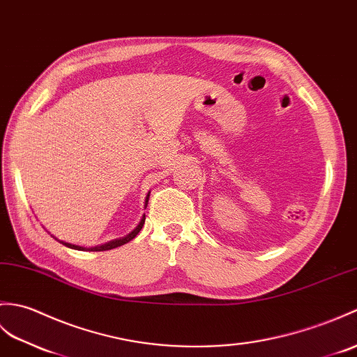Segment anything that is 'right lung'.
<instances>
[{"instance_id": "obj_1", "label": "right lung", "mask_w": 357, "mask_h": 357, "mask_svg": "<svg viewBox=\"0 0 357 357\" xmlns=\"http://www.w3.org/2000/svg\"><path fill=\"white\" fill-rule=\"evenodd\" d=\"M147 201H149V195H147V197H146V202H147ZM146 205H147V204H146ZM144 220H146V216H143V219H141V222H139V225H138L134 231H132V233H130L129 236L123 237V238H115V240H112V242H107V243L100 245V246L84 248V246H77V245H71V243L62 242V240H59V242H61L62 245H65V246L71 248V250H79V251H109V250H114V248H119V246H121V245H124V243L130 242L132 238H135V237H137V234H138L139 231H141V228H143V225H144Z\"/></svg>"}]
</instances>
